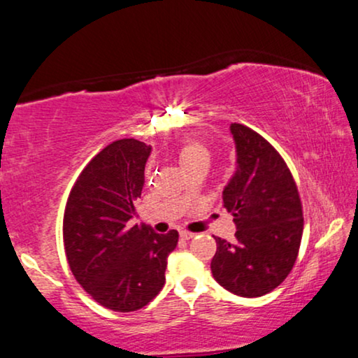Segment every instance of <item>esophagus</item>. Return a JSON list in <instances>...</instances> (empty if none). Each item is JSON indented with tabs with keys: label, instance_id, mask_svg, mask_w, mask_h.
Masks as SVG:
<instances>
[{
	"label": "esophagus",
	"instance_id": "obj_1",
	"mask_svg": "<svg viewBox=\"0 0 358 358\" xmlns=\"http://www.w3.org/2000/svg\"><path fill=\"white\" fill-rule=\"evenodd\" d=\"M179 235H180V238H182V240H190V238H194V236H196V234H192V231H187V230H182Z\"/></svg>",
	"mask_w": 358,
	"mask_h": 358
}]
</instances>
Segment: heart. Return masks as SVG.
Here are the masks:
<instances>
[{"label":"heart","instance_id":"b5f03b06","mask_svg":"<svg viewBox=\"0 0 358 358\" xmlns=\"http://www.w3.org/2000/svg\"><path fill=\"white\" fill-rule=\"evenodd\" d=\"M199 157H208L207 148L201 143H189L182 150L179 151V162L180 166L189 164V162L199 159Z\"/></svg>","mask_w":358,"mask_h":358}]
</instances>
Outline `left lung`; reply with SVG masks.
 Returning <instances> with one entry per match:
<instances>
[{
	"label": "left lung",
	"mask_w": 358,
	"mask_h": 358,
	"mask_svg": "<svg viewBox=\"0 0 358 358\" xmlns=\"http://www.w3.org/2000/svg\"><path fill=\"white\" fill-rule=\"evenodd\" d=\"M236 168L222 202L234 215L235 241L215 236L210 270L227 291L258 298L280 286L294 266L303 236L298 187L275 148L257 131L230 124Z\"/></svg>",
	"instance_id": "obj_1"
}]
</instances>
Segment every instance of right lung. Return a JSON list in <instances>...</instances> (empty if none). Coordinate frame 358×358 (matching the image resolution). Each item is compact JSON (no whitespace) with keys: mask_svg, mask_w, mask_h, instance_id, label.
<instances>
[{"mask_svg":"<svg viewBox=\"0 0 358 358\" xmlns=\"http://www.w3.org/2000/svg\"><path fill=\"white\" fill-rule=\"evenodd\" d=\"M151 146L134 138L113 141L78 176L64 213L69 266L100 306L141 309L159 294L178 230L161 235L134 224Z\"/></svg>","mask_w":358,"mask_h":358,"instance_id":"1","label":"right lung"}]
</instances>
